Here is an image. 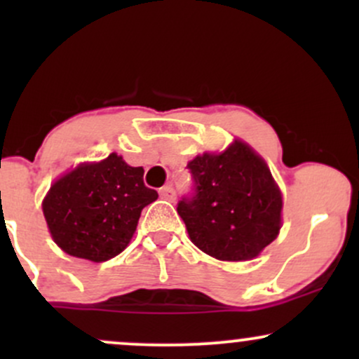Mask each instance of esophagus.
Returning a JSON list of instances; mask_svg holds the SVG:
<instances>
[{
    "mask_svg": "<svg viewBox=\"0 0 359 359\" xmlns=\"http://www.w3.org/2000/svg\"><path fill=\"white\" fill-rule=\"evenodd\" d=\"M160 197L165 201H170V203H174L177 194H175V189L172 187V185H165V187L160 189Z\"/></svg>",
    "mask_w": 359,
    "mask_h": 359,
    "instance_id": "34e87169",
    "label": "esophagus"
}]
</instances>
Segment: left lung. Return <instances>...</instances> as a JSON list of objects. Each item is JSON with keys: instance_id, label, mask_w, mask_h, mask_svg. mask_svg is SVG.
<instances>
[{"instance_id": "1", "label": "left lung", "mask_w": 359, "mask_h": 359, "mask_svg": "<svg viewBox=\"0 0 359 359\" xmlns=\"http://www.w3.org/2000/svg\"><path fill=\"white\" fill-rule=\"evenodd\" d=\"M194 192L177 212L194 245L224 262H245L277 238L282 194L265 160L234 140L222 154L196 156L187 165Z\"/></svg>"}]
</instances>
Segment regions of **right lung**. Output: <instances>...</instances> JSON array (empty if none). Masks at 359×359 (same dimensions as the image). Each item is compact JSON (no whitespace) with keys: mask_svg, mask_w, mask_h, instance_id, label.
Returning a JSON list of instances; mask_svg holds the SVG:
<instances>
[{"mask_svg":"<svg viewBox=\"0 0 359 359\" xmlns=\"http://www.w3.org/2000/svg\"><path fill=\"white\" fill-rule=\"evenodd\" d=\"M158 194L143 184V168L111 154L60 177L43 199L53 241L71 257L106 262L126 248L145 205Z\"/></svg>","mask_w":359,"mask_h":359,"instance_id":"add662e5","label":"right lung"}]
</instances>
